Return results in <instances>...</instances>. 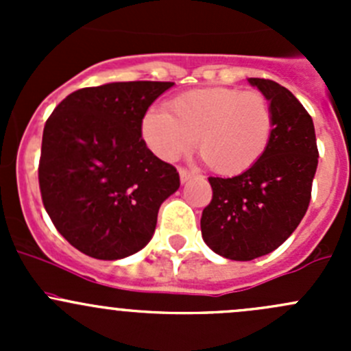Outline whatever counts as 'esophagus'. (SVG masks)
I'll use <instances>...</instances> for the list:
<instances>
[{
	"label": "esophagus",
	"mask_w": 351,
	"mask_h": 351,
	"mask_svg": "<svg viewBox=\"0 0 351 351\" xmlns=\"http://www.w3.org/2000/svg\"><path fill=\"white\" fill-rule=\"evenodd\" d=\"M193 176H195V173L190 171V169L186 168H180V180H182V183L189 182V180H192Z\"/></svg>",
	"instance_id": "34e87169"
}]
</instances>
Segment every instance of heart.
<instances>
[{
  "instance_id": "heart-1",
  "label": "heart",
  "mask_w": 351,
  "mask_h": 351,
  "mask_svg": "<svg viewBox=\"0 0 351 351\" xmlns=\"http://www.w3.org/2000/svg\"><path fill=\"white\" fill-rule=\"evenodd\" d=\"M274 112L260 91L202 88L178 95L166 110H149L143 137L156 156L175 161L198 139V153L212 171L241 175L270 146Z\"/></svg>"
}]
</instances>
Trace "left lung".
Instances as JSON below:
<instances>
[{
	"label": "left lung",
	"instance_id": "obj_1",
	"mask_svg": "<svg viewBox=\"0 0 351 351\" xmlns=\"http://www.w3.org/2000/svg\"><path fill=\"white\" fill-rule=\"evenodd\" d=\"M268 98L274 136L263 158L232 178H214L212 200L202 212V238L214 253L250 261L271 253L295 231L311 202L317 168L314 123L284 86L250 77Z\"/></svg>",
	"mask_w": 351,
	"mask_h": 351
}]
</instances>
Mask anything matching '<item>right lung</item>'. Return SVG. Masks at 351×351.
<instances>
[{"mask_svg":"<svg viewBox=\"0 0 351 351\" xmlns=\"http://www.w3.org/2000/svg\"><path fill=\"white\" fill-rule=\"evenodd\" d=\"M175 83L81 88L44 127L38 185L56 229L81 253L120 260L151 241L162 202L180 186L175 166L143 139L151 104Z\"/></svg>","mask_w":351,"mask_h":351,"instance_id":"obj_1","label":"right lung"}]
</instances>
